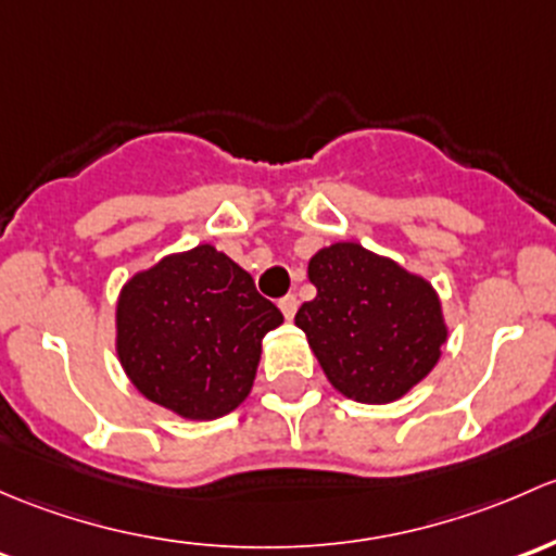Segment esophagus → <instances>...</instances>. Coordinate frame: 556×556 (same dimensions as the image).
<instances>
[{
  "instance_id": "34e87169",
  "label": "esophagus",
  "mask_w": 556,
  "mask_h": 556,
  "mask_svg": "<svg viewBox=\"0 0 556 556\" xmlns=\"http://www.w3.org/2000/svg\"><path fill=\"white\" fill-rule=\"evenodd\" d=\"M296 305H300V302H296V296H294V294H286L283 300H278V307H280V313H283V316H286V320L294 318Z\"/></svg>"
}]
</instances>
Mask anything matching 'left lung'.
I'll list each match as a JSON object with an SVG mask.
<instances>
[{
  "label": "left lung",
  "instance_id": "1",
  "mask_svg": "<svg viewBox=\"0 0 556 556\" xmlns=\"http://www.w3.org/2000/svg\"><path fill=\"white\" fill-rule=\"evenodd\" d=\"M316 300L296 311L320 369L342 396L388 404L442 356L447 324L426 278L358 243H331L307 265Z\"/></svg>",
  "mask_w": 556,
  "mask_h": 556
}]
</instances>
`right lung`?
I'll use <instances>...</instances> for the list:
<instances>
[{"mask_svg":"<svg viewBox=\"0 0 556 556\" xmlns=\"http://www.w3.org/2000/svg\"><path fill=\"white\" fill-rule=\"evenodd\" d=\"M280 324L254 278L203 243L123 286L117 358L141 396L187 420H216L251 393L262 337Z\"/></svg>","mask_w":556,"mask_h":556,"instance_id":"add662e5","label":"right lung"}]
</instances>
